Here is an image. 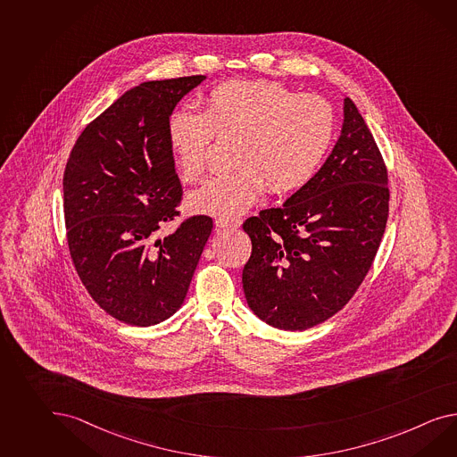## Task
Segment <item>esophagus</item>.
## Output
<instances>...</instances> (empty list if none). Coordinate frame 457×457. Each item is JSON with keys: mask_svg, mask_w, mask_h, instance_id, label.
Returning a JSON list of instances; mask_svg holds the SVG:
<instances>
[{"mask_svg": "<svg viewBox=\"0 0 457 457\" xmlns=\"http://www.w3.org/2000/svg\"><path fill=\"white\" fill-rule=\"evenodd\" d=\"M240 225H242L240 219H223V217L215 219V227L217 228H238Z\"/></svg>", "mask_w": 457, "mask_h": 457, "instance_id": "34e87169", "label": "esophagus"}]
</instances>
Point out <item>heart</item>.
Wrapping results in <instances>:
<instances>
[{
  "mask_svg": "<svg viewBox=\"0 0 457 457\" xmlns=\"http://www.w3.org/2000/svg\"><path fill=\"white\" fill-rule=\"evenodd\" d=\"M335 111L316 94H298L267 79L225 81L205 97V112L177 109L169 119V144L187 182L207 170L217 137H237L228 174L213 177L190 194L200 213L232 219L245 213L269 187L288 194L306 186L335 137Z\"/></svg>",
  "mask_w": 457,
  "mask_h": 457,
  "instance_id": "1",
  "label": "heart"
}]
</instances>
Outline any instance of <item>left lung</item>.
<instances>
[{
    "instance_id": "8db88e82",
    "label": "left lung",
    "mask_w": 457,
    "mask_h": 457,
    "mask_svg": "<svg viewBox=\"0 0 457 457\" xmlns=\"http://www.w3.org/2000/svg\"><path fill=\"white\" fill-rule=\"evenodd\" d=\"M389 213L387 169L360 111L345 99L338 142L281 207L244 222L252 255L242 283L253 313L280 329L323 323L371 269Z\"/></svg>"
}]
</instances>
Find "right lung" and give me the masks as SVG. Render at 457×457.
Instances as JSON below:
<instances>
[{
  "mask_svg": "<svg viewBox=\"0 0 457 457\" xmlns=\"http://www.w3.org/2000/svg\"><path fill=\"white\" fill-rule=\"evenodd\" d=\"M205 76L142 82L91 120L74 144L62 177L71 258L82 285L105 313L151 327L184 303L211 217L180 220L182 186L169 144L177 103Z\"/></svg>",
  "mask_w": 457,
  "mask_h": 457,
  "instance_id": "1",
  "label": "right lung"
}]
</instances>
